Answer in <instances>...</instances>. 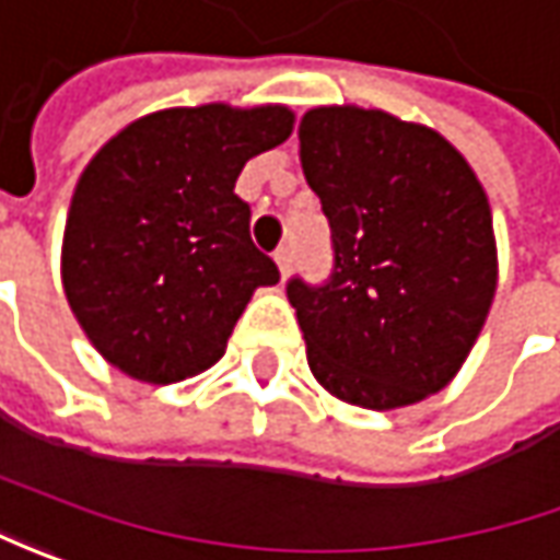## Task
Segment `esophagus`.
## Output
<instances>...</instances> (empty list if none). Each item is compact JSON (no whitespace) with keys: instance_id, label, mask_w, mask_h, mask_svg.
Returning <instances> with one entry per match:
<instances>
[{"instance_id":"esophagus-1","label":"esophagus","mask_w":560,"mask_h":560,"mask_svg":"<svg viewBox=\"0 0 560 560\" xmlns=\"http://www.w3.org/2000/svg\"><path fill=\"white\" fill-rule=\"evenodd\" d=\"M276 257V262H279V269H281V276H288L291 272V260H294V254H291V247L288 244H281L279 250L272 254Z\"/></svg>"}]
</instances>
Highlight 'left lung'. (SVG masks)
<instances>
[{
	"label": "left lung",
	"mask_w": 560,
	"mask_h": 560,
	"mask_svg": "<svg viewBox=\"0 0 560 560\" xmlns=\"http://www.w3.org/2000/svg\"><path fill=\"white\" fill-rule=\"evenodd\" d=\"M300 164L331 225L325 284L288 281L316 381L362 409L443 390L495 298L483 185L440 132L357 105L300 120Z\"/></svg>",
	"instance_id": "left-lung-1"
}]
</instances>
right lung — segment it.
<instances>
[{"label": "right lung", "instance_id": "1", "mask_svg": "<svg viewBox=\"0 0 560 560\" xmlns=\"http://www.w3.org/2000/svg\"><path fill=\"white\" fill-rule=\"evenodd\" d=\"M294 129L284 105L170 107L120 129L70 201L61 281L102 357L136 381L210 369L279 266L250 242L235 179Z\"/></svg>", "mask_w": 560, "mask_h": 560}]
</instances>
